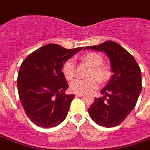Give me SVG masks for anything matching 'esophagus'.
<instances>
[{
	"label": "esophagus",
	"instance_id": "34e87169",
	"mask_svg": "<svg viewBox=\"0 0 150 150\" xmlns=\"http://www.w3.org/2000/svg\"><path fill=\"white\" fill-rule=\"evenodd\" d=\"M75 96H76V97H79H79H81V96H83V94H82V93H77V94H75Z\"/></svg>",
	"mask_w": 150,
	"mask_h": 150
}]
</instances>
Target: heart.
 <instances>
[{"label":"heart","mask_w":150,"mask_h":150,"mask_svg":"<svg viewBox=\"0 0 150 150\" xmlns=\"http://www.w3.org/2000/svg\"><path fill=\"white\" fill-rule=\"evenodd\" d=\"M81 61L91 66L89 79H75L70 83V89L75 93H86L97 89L100 82H105L111 76V68L108 64L103 63V57L96 52H89L81 57ZM62 72L66 79L71 80L76 73L75 61L68 59L63 64Z\"/></svg>","instance_id":"heart-1"}]
</instances>
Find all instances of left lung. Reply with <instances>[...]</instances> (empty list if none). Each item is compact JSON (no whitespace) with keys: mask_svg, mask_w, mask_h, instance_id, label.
Here are the masks:
<instances>
[{"mask_svg":"<svg viewBox=\"0 0 150 150\" xmlns=\"http://www.w3.org/2000/svg\"><path fill=\"white\" fill-rule=\"evenodd\" d=\"M85 49L105 52L111 63L113 75L89 108L97 125L110 128L120 125L135 107L142 91L141 70L134 57L114 41H106Z\"/></svg>","mask_w":150,"mask_h":150,"instance_id":"left-lung-1","label":"left lung"}]
</instances>
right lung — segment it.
Returning <instances> with one entry per match:
<instances>
[{"label": "right lung", "instance_id": "1", "mask_svg": "<svg viewBox=\"0 0 150 150\" xmlns=\"http://www.w3.org/2000/svg\"><path fill=\"white\" fill-rule=\"evenodd\" d=\"M82 48L50 43L22 61L17 79L18 96L25 114L39 127L53 128L65 119L75 95L64 93L68 84L61 68Z\"/></svg>", "mask_w": 150, "mask_h": 150}]
</instances>
